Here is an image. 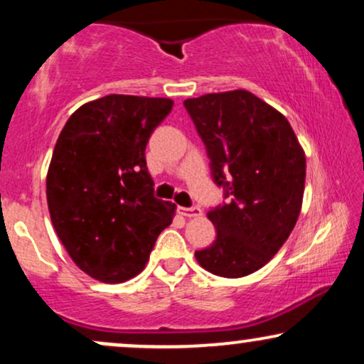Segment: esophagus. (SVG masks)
<instances>
[{
	"label": "esophagus",
	"mask_w": 364,
	"mask_h": 364,
	"mask_svg": "<svg viewBox=\"0 0 364 364\" xmlns=\"http://www.w3.org/2000/svg\"><path fill=\"white\" fill-rule=\"evenodd\" d=\"M179 214L188 217V219H191V217H200L203 212L200 207H179Z\"/></svg>",
	"instance_id": "obj_1"
}]
</instances>
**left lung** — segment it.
I'll use <instances>...</instances> for the list:
<instances>
[{
    "label": "left lung",
    "instance_id": "8db88e82",
    "mask_svg": "<svg viewBox=\"0 0 364 364\" xmlns=\"http://www.w3.org/2000/svg\"><path fill=\"white\" fill-rule=\"evenodd\" d=\"M185 107L210 159L212 179L228 203L207 217L215 241L195 252L220 277L262 269L286 243L301 212L306 159L287 121L248 90L186 99Z\"/></svg>",
    "mask_w": 364,
    "mask_h": 364
}]
</instances>
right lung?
I'll use <instances>...</instances> for the list:
<instances>
[{"mask_svg": "<svg viewBox=\"0 0 364 364\" xmlns=\"http://www.w3.org/2000/svg\"><path fill=\"white\" fill-rule=\"evenodd\" d=\"M173 109L162 97L111 94L83 104L54 147L46 195L56 235L90 277L124 282L144 270L176 205L154 196L150 135Z\"/></svg>", "mask_w": 364, "mask_h": 364, "instance_id": "right-lung-1", "label": "right lung"}]
</instances>
